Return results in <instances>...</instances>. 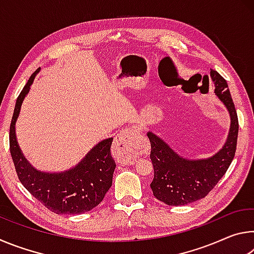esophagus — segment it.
<instances>
[{"instance_id":"esophagus-1","label":"esophagus","mask_w":254,"mask_h":254,"mask_svg":"<svg viewBox=\"0 0 254 254\" xmlns=\"http://www.w3.org/2000/svg\"><path fill=\"white\" fill-rule=\"evenodd\" d=\"M137 134L136 128L130 127L123 130L115 137L113 142L114 157L123 165H131L134 161L133 156V139Z\"/></svg>"}]
</instances>
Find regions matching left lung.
Wrapping results in <instances>:
<instances>
[{
	"label": "left lung",
	"mask_w": 254,
	"mask_h": 254,
	"mask_svg": "<svg viewBox=\"0 0 254 254\" xmlns=\"http://www.w3.org/2000/svg\"><path fill=\"white\" fill-rule=\"evenodd\" d=\"M214 93L225 105L231 118L229 135L220 151L204 159H187L151 131L147 135L151 143L154 176L150 187L157 199L169 206L194 203L208 194L229 169L235 156L239 121L226 80L210 69Z\"/></svg>",
	"instance_id": "obj_1"
}]
</instances>
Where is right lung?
<instances>
[{
  "instance_id": "add662e5",
  "label": "right lung",
  "mask_w": 254,
  "mask_h": 254,
  "mask_svg": "<svg viewBox=\"0 0 254 254\" xmlns=\"http://www.w3.org/2000/svg\"><path fill=\"white\" fill-rule=\"evenodd\" d=\"M40 68L33 72L16 100L10 126V152L21 184L33 197L56 214H83L101 203L112 186L117 165L111 156L113 137L98 142L72 168L46 173L34 168L21 151L15 134L24 97Z\"/></svg>"
}]
</instances>
